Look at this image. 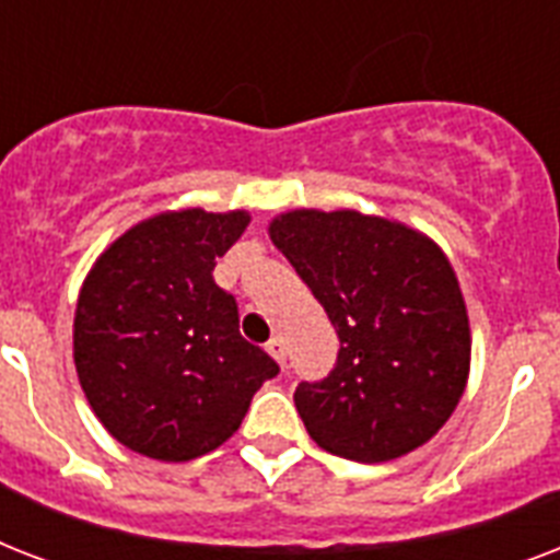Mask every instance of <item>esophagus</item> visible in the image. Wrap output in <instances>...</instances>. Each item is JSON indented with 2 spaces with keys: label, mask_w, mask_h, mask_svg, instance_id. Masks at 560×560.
<instances>
[{
  "label": "esophagus",
  "mask_w": 560,
  "mask_h": 560,
  "mask_svg": "<svg viewBox=\"0 0 560 560\" xmlns=\"http://www.w3.org/2000/svg\"><path fill=\"white\" fill-rule=\"evenodd\" d=\"M267 351H270L272 358H276V363L284 369V360H288V346H284V340H281V337H272V340L267 342Z\"/></svg>",
  "instance_id": "obj_1"
}]
</instances>
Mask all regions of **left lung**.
<instances>
[{
	"label": "left lung",
	"instance_id": "left-lung-1",
	"mask_svg": "<svg viewBox=\"0 0 560 560\" xmlns=\"http://www.w3.org/2000/svg\"><path fill=\"white\" fill-rule=\"evenodd\" d=\"M270 237L340 337L328 377L293 392L311 439L366 465L433 439L470 366L468 311L442 249L416 229L349 209L288 211Z\"/></svg>",
	"mask_w": 560,
	"mask_h": 560
}]
</instances>
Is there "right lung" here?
Here are the masks:
<instances>
[{
  "label": "right lung",
  "mask_w": 560,
  "mask_h": 560,
  "mask_svg": "<svg viewBox=\"0 0 560 560\" xmlns=\"http://www.w3.org/2000/svg\"><path fill=\"white\" fill-rule=\"evenodd\" d=\"M249 214L168 211L118 237L83 281L74 366L92 412L130 451L188 462L244 421L279 363L237 331L214 264Z\"/></svg>",
  "instance_id": "obj_1"
}]
</instances>
